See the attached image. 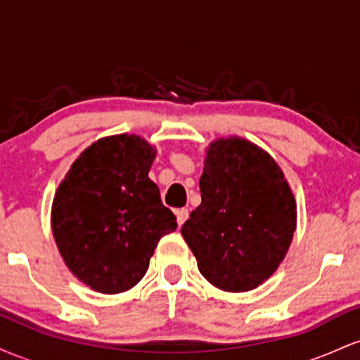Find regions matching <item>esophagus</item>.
Returning <instances> with one entry per match:
<instances>
[{"instance_id": "obj_1", "label": "esophagus", "mask_w": 360, "mask_h": 360, "mask_svg": "<svg viewBox=\"0 0 360 360\" xmlns=\"http://www.w3.org/2000/svg\"><path fill=\"white\" fill-rule=\"evenodd\" d=\"M188 214L189 212L186 208H181V210H176V218H177V225H183V223L188 220Z\"/></svg>"}]
</instances>
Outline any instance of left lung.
<instances>
[{
  "label": "left lung",
  "instance_id": "8db88e82",
  "mask_svg": "<svg viewBox=\"0 0 360 360\" xmlns=\"http://www.w3.org/2000/svg\"><path fill=\"white\" fill-rule=\"evenodd\" d=\"M201 205L181 233L206 281L230 292L250 291L283 262L296 230V201L276 160L240 137L206 150Z\"/></svg>",
  "mask_w": 360,
  "mask_h": 360
}]
</instances>
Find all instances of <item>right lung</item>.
<instances>
[{"mask_svg":"<svg viewBox=\"0 0 360 360\" xmlns=\"http://www.w3.org/2000/svg\"><path fill=\"white\" fill-rule=\"evenodd\" d=\"M155 148L137 135L100 139L74 160L52 203L65 266L103 295L134 288L176 217L148 179Z\"/></svg>","mask_w":360,"mask_h":360,"instance_id":"obj_1","label":"right lung"}]
</instances>
